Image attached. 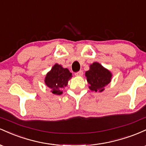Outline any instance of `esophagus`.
<instances>
[{
	"mask_svg": "<svg viewBox=\"0 0 146 146\" xmlns=\"http://www.w3.org/2000/svg\"><path fill=\"white\" fill-rule=\"evenodd\" d=\"M75 75H77V76H82V75H83V71H80L77 72V73H75Z\"/></svg>",
	"mask_w": 146,
	"mask_h": 146,
	"instance_id": "esophagus-1",
	"label": "esophagus"
}]
</instances>
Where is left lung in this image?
Here are the masks:
<instances>
[{"label": "left lung", "instance_id": "1", "mask_svg": "<svg viewBox=\"0 0 146 146\" xmlns=\"http://www.w3.org/2000/svg\"><path fill=\"white\" fill-rule=\"evenodd\" d=\"M85 76L91 91L102 93L104 87L111 82L112 73L99 62H95L90 65L89 70L86 71Z\"/></svg>", "mask_w": 146, "mask_h": 146}]
</instances>
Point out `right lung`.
Listing matches in <instances>:
<instances>
[{
	"label": "right lung",
	"instance_id": "right-lung-1",
	"mask_svg": "<svg viewBox=\"0 0 146 146\" xmlns=\"http://www.w3.org/2000/svg\"><path fill=\"white\" fill-rule=\"evenodd\" d=\"M72 78V73L66 68L58 64H55L51 71L46 73L44 78L46 86L51 89V93L54 95L62 94V89L67 86L68 81Z\"/></svg>",
	"mask_w": 146,
	"mask_h": 146
}]
</instances>
